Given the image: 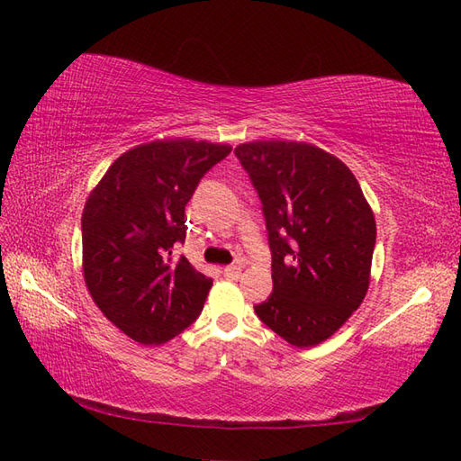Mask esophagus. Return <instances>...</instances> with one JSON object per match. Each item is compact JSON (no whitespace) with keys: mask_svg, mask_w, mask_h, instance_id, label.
<instances>
[{"mask_svg":"<svg viewBox=\"0 0 461 461\" xmlns=\"http://www.w3.org/2000/svg\"><path fill=\"white\" fill-rule=\"evenodd\" d=\"M241 269H243L241 266H228V267H223V276L228 279H240Z\"/></svg>","mask_w":461,"mask_h":461,"instance_id":"esophagus-1","label":"esophagus"}]
</instances>
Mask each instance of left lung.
I'll list each match as a JSON object with an SVG mask.
<instances>
[{
	"instance_id": "obj_1",
	"label": "left lung",
	"mask_w": 461,
	"mask_h": 461,
	"mask_svg": "<svg viewBox=\"0 0 461 461\" xmlns=\"http://www.w3.org/2000/svg\"><path fill=\"white\" fill-rule=\"evenodd\" d=\"M263 203L273 293L258 317L289 345L315 347L345 325L370 283L376 221L337 156L295 140L240 144Z\"/></svg>"
}]
</instances>
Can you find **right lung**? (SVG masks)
<instances>
[{
  "label": "right lung",
  "mask_w": 461,
  "mask_h": 461,
  "mask_svg": "<svg viewBox=\"0 0 461 461\" xmlns=\"http://www.w3.org/2000/svg\"><path fill=\"white\" fill-rule=\"evenodd\" d=\"M231 152L192 139L152 140L119 156L86 198L83 276L95 305L140 345H162L198 319L212 279L174 259L195 185Z\"/></svg>",
  "instance_id": "add662e5"
}]
</instances>
